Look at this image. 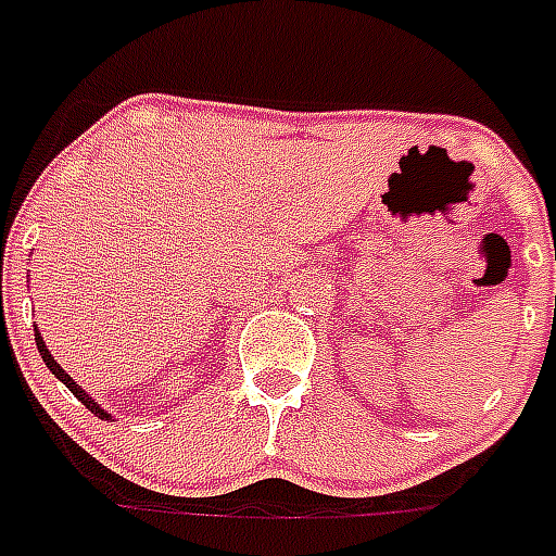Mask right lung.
Wrapping results in <instances>:
<instances>
[{"mask_svg":"<svg viewBox=\"0 0 556 556\" xmlns=\"http://www.w3.org/2000/svg\"><path fill=\"white\" fill-rule=\"evenodd\" d=\"M34 332H37V350H39V355H42V362H46V364H48V370H51V372H53V376H56V379H60V381H62V384H65V388H68V390H71V393H74V396H77V399H79V402L86 404L88 410H91V413H97V416H100V419H111V413H109V410H102L100 404H97V402H94V399L88 396L86 390L79 388L77 381L71 379L68 372L62 370L60 364L53 362V355H51V353H48V348H46V341H42V336H39V330H34Z\"/></svg>","mask_w":556,"mask_h":556,"instance_id":"obj_1","label":"right lung"}]
</instances>
